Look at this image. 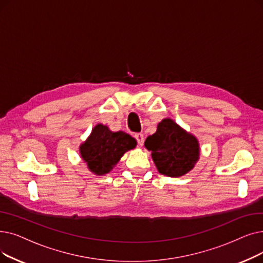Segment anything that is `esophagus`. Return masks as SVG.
<instances>
[{"instance_id":"esophagus-1","label":"esophagus","mask_w":263,"mask_h":263,"mask_svg":"<svg viewBox=\"0 0 263 263\" xmlns=\"http://www.w3.org/2000/svg\"><path fill=\"white\" fill-rule=\"evenodd\" d=\"M134 138H135L136 141H138V144L140 146H142L144 144V135L142 133H135Z\"/></svg>"}]
</instances>
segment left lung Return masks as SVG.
<instances>
[{
    "label": "left lung",
    "mask_w": 263,
    "mask_h": 263,
    "mask_svg": "<svg viewBox=\"0 0 263 263\" xmlns=\"http://www.w3.org/2000/svg\"><path fill=\"white\" fill-rule=\"evenodd\" d=\"M145 147L152 152L159 173L170 177L187 174L200 156L196 136L186 132L170 118L159 122L156 133L146 139Z\"/></svg>",
    "instance_id": "8db88e82"
}]
</instances>
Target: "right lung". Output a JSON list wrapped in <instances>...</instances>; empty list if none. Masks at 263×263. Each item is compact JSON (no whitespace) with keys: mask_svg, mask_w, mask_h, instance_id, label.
I'll return each mask as SVG.
<instances>
[{"mask_svg":"<svg viewBox=\"0 0 263 263\" xmlns=\"http://www.w3.org/2000/svg\"><path fill=\"white\" fill-rule=\"evenodd\" d=\"M136 146L131 135L122 131L111 132L106 125L97 124L89 138L79 147L88 168L96 175L109 173L125 152Z\"/></svg>","mask_w":263,"mask_h":263,"instance_id":"obj_1","label":"right lung"}]
</instances>
